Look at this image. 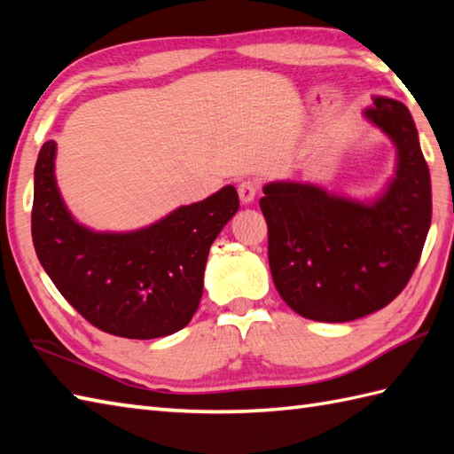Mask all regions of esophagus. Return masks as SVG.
I'll list each match as a JSON object with an SVG mask.
<instances>
[{
  "label": "esophagus",
  "mask_w": 454,
  "mask_h": 454,
  "mask_svg": "<svg viewBox=\"0 0 454 454\" xmlns=\"http://www.w3.org/2000/svg\"><path fill=\"white\" fill-rule=\"evenodd\" d=\"M259 191V183L254 181V179H246L238 185V195H239V200L244 202V205H247V202H252L257 195Z\"/></svg>",
  "instance_id": "esophagus-1"
}]
</instances>
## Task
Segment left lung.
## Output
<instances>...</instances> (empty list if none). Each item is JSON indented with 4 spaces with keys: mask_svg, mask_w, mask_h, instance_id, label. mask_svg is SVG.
Listing matches in <instances>:
<instances>
[{
    "mask_svg": "<svg viewBox=\"0 0 454 454\" xmlns=\"http://www.w3.org/2000/svg\"><path fill=\"white\" fill-rule=\"evenodd\" d=\"M364 117L398 146V171L372 202L302 183H269V267L283 301L308 320L351 322L390 304L416 271L431 226V176L406 105L376 98Z\"/></svg>",
    "mask_w": 454,
    "mask_h": 454,
    "instance_id": "left-lung-1",
    "label": "left lung"
}]
</instances>
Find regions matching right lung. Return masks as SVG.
Listing matches in <instances>:
<instances>
[{
	"label": "right lung",
	"instance_id": "obj_1",
	"mask_svg": "<svg viewBox=\"0 0 454 454\" xmlns=\"http://www.w3.org/2000/svg\"><path fill=\"white\" fill-rule=\"evenodd\" d=\"M54 153V142L38 152L31 212L35 252L54 286L105 333L153 340L185 327L200 302L208 249L239 208L236 189H220L138 232L95 234L66 210Z\"/></svg>",
	"mask_w": 454,
	"mask_h": 454
}]
</instances>
